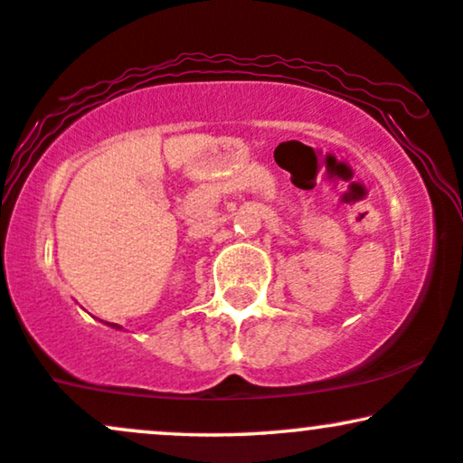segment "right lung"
Instances as JSON below:
<instances>
[{"instance_id":"add662e5","label":"right lung","mask_w":463,"mask_h":463,"mask_svg":"<svg viewBox=\"0 0 463 463\" xmlns=\"http://www.w3.org/2000/svg\"><path fill=\"white\" fill-rule=\"evenodd\" d=\"M106 324H109V326H113V328H117V331H121V326H119V324H110V322H106Z\"/></svg>"}]
</instances>
